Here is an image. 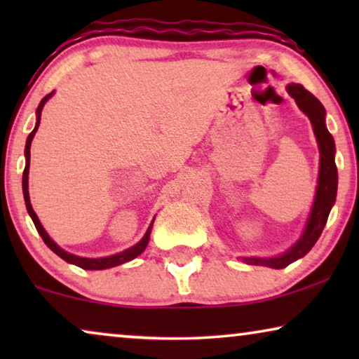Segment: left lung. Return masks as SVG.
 Returning a JSON list of instances; mask_svg holds the SVG:
<instances>
[{
	"label": "left lung",
	"mask_w": 359,
	"mask_h": 359,
	"mask_svg": "<svg viewBox=\"0 0 359 359\" xmlns=\"http://www.w3.org/2000/svg\"><path fill=\"white\" fill-rule=\"evenodd\" d=\"M287 93L294 97L304 114L309 117L316 134L318 151H320V166H318V180L316 198H313L311 212H309L306 227L302 235L291 248L286 250L278 257H242V262L247 264H257V266H268L274 269L286 268L287 264L297 262L299 258L306 257L311 252L313 245L320 237L323 227H325L328 214L335 204L337 188H338V171L335 165V140L325 126V107L316 96L311 95L306 88L297 83H291L287 86Z\"/></svg>",
	"instance_id": "1"
}]
</instances>
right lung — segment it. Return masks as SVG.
<instances>
[{
  "label": "right lung",
  "mask_w": 359,
  "mask_h": 359,
  "mask_svg": "<svg viewBox=\"0 0 359 359\" xmlns=\"http://www.w3.org/2000/svg\"><path fill=\"white\" fill-rule=\"evenodd\" d=\"M53 96V91L50 95H47L43 100L41 101V104H39L37 111H36V116H37V121H36V127H34V130L29 134L27 140H26V150H24V156H26V168H24V173H22V193H24V201H26V208H27V212L31 215L34 225H36L39 235H41L43 242L48 248L52 250L53 253H57L58 257L62 259H65L67 263H72V264H76V266H80L83 269H90V271H95V269H107V268H114V266H119L122 263H127L130 262V259H134L139 257V255L144 252L147 248V245H149V240H150V232H151V227H154V220H151V224L149 225V229H147V232L144 237L139 243H135L134 247L124 250V252L121 253H116V255H111V257H104V258H85V257H76V255L73 253H68L65 250L58 247V245L53 242L50 238V235L46 232V229L42 227L41 220H39L37 214L34 212L32 209V204H31V198H29V165H31V144H32V139L34 135H36V132L39 129V124H41V114H42V109L43 106H46V102L50 100Z\"/></svg>",
  "instance_id": "right-lung-1"
}]
</instances>
